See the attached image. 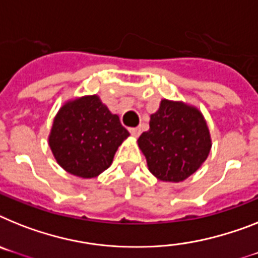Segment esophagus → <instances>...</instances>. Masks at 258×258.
Instances as JSON below:
<instances>
[{"instance_id": "obj_1", "label": "esophagus", "mask_w": 258, "mask_h": 258, "mask_svg": "<svg viewBox=\"0 0 258 258\" xmlns=\"http://www.w3.org/2000/svg\"><path fill=\"white\" fill-rule=\"evenodd\" d=\"M130 133H131L134 138H138L140 135V128L139 127H133V128H130Z\"/></svg>"}]
</instances>
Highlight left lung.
<instances>
[{"mask_svg":"<svg viewBox=\"0 0 258 258\" xmlns=\"http://www.w3.org/2000/svg\"><path fill=\"white\" fill-rule=\"evenodd\" d=\"M149 172L164 182H182L202 166L211 151L206 119L196 106L161 99L149 130L138 139Z\"/></svg>","mask_w":258,"mask_h":258,"instance_id":"obj_1","label":"left lung"}]
</instances>
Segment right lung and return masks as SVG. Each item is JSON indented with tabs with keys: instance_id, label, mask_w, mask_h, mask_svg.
<instances>
[{
	"instance_id": "add662e5",
	"label": "right lung",
	"mask_w": 258,
	"mask_h": 258,
	"mask_svg": "<svg viewBox=\"0 0 258 258\" xmlns=\"http://www.w3.org/2000/svg\"><path fill=\"white\" fill-rule=\"evenodd\" d=\"M130 136L97 94L68 99L53 118L48 144L60 166L80 178H94L111 165Z\"/></svg>"
}]
</instances>
